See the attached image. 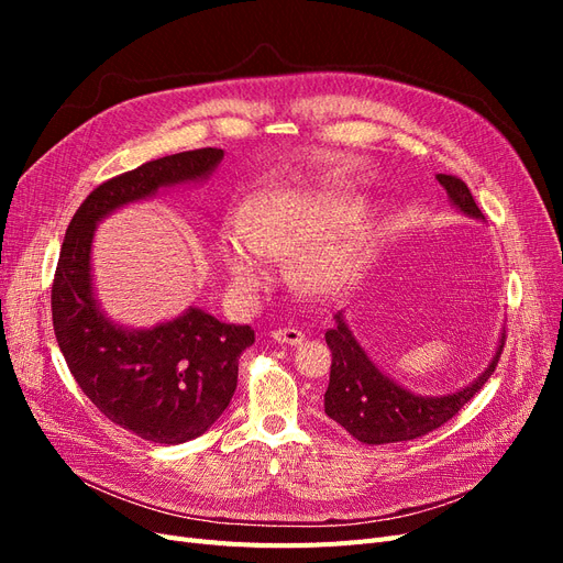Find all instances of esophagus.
I'll use <instances>...</instances> for the list:
<instances>
[{
    "mask_svg": "<svg viewBox=\"0 0 563 563\" xmlns=\"http://www.w3.org/2000/svg\"><path fill=\"white\" fill-rule=\"evenodd\" d=\"M269 338L275 340V343L296 347V345H300L302 340H305V333H302V331H298V329H279V331H272V333H269Z\"/></svg>",
    "mask_w": 563,
    "mask_h": 563,
    "instance_id": "esophagus-1",
    "label": "esophagus"
}]
</instances>
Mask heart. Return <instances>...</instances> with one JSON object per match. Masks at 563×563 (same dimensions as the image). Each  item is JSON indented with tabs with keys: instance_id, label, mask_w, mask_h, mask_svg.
<instances>
[{
	"instance_id": "obj_1",
	"label": "heart",
	"mask_w": 563,
	"mask_h": 563,
	"mask_svg": "<svg viewBox=\"0 0 563 563\" xmlns=\"http://www.w3.org/2000/svg\"><path fill=\"white\" fill-rule=\"evenodd\" d=\"M347 197L275 187L253 199L242 218L218 232L228 279L253 291L269 279L275 258H291V282L312 298H331L360 275L371 253V228Z\"/></svg>"
}]
</instances>
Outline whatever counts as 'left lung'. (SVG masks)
<instances>
[{
  "instance_id": "1",
  "label": "left lung",
  "mask_w": 563,
  "mask_h": 563,
  "mask_svg": "<svg viewBox=\"0 0 563 563\" xmlns=\"http://www.w3.org/2000/svg\"><path fill=\"white\" fill-rule=\"evenodd\" d=\"M437 180L446 190L455 211L486 223L484 213L476 207L470 187L463 180L444 174H439ZM333 319L335 327L327 331V345L331 347L333 362L329 389L323 395V411L364 444H395V441H408L441 428L484 387L490 373L496 371L505 345L503 327L488 366L472 383L446 391V395H418V391L387 376L371 360L350 329L343 310L335 312Z\"/></svg>"
}]
</instances>
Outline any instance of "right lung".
Instances as JSON below:
<instances>
[{
  "mask_svg": "<svg viewBox=\"0 0 563 563\" xmlns=\"http://www.w3.org/2000/svg\"><path fill=\"white\" fill-rule=\"evenodd\" d=\"M223 157L218 147L178 152L98 185L67 225L51 288L58 347L84 395L114 424L155 444H185L223 416L240 354L255 335L195 305L150 329L114 321L96 294L93 236L100 220L129 203L207 183Z\"/></svg>",
  "mask_w": 563,
  "mask_h": 563,
  "instance_id": "add662e5",
  "label": "right lung"
}]
</instances>
